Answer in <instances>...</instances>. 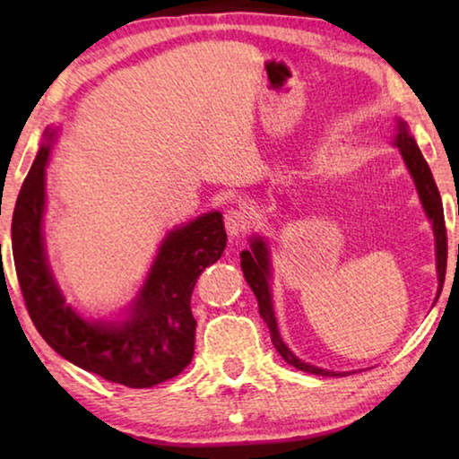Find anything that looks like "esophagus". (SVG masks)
<instances>
[{"instance_id": "esophagus-1", "label": "esophagus", "mask_w": 459, "mask_h": 459, "mask_svg": "<svg viewBox=\"0 0 459 459\" xmlns=\"http://www.w3.org/2000/svg\"><path fill=\"white\" fill-rule=\"evenodd\" d=\"M224 229H227L230 237L243 235L247 229H251V214L245 208H230L224 214Z\"/></svg>"}]
</instances>
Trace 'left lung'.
<instances>
[{"mask_svg":"<svg viewBox=\"0 0 459 459\" xmlns=\"http://www.w3.org/2000/svg\"><path fill=\"white\" fill-rule=\"evenodd\" d=\"M394 145L399 147L403 155V161L409 169L411 178H413L415 188L419 194V200H421L423 211L427 219L431 222L433 237H435V265H437V295H435V301L439 299V293L444 290L446 281V267H447V235H446V221H444V204H441V196L437 186H435L433 174L427 161L423 158L421 150L415 142V137L411 135L409 126L403 119H397V134H394ZM240 267H243V273L247 283L251 285L255 298L259 301V314L263 320H265L267 328L271 332V342H273L275 351L281 354V359L291 364L298 370L309 372V375H320V377H346L348 372H333L328 368L314 367V364L304 362L298 359L281 338L277 328V317L273 309V298H271V253L265 240L261 237L251 238V248L248 251L240 253Z\"/></svg>","mask_w":459,"mask_h":459,"instance_id":"obj_1","label":"left lung"}]
</instances>
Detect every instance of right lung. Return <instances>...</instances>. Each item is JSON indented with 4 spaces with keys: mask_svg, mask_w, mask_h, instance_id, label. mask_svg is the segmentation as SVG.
Returning a JSON list of instances; mask_svg holds the SVG:
<instances>
[{
    "mask_svg": "<svg viewBox=\"0 0 459 459\" xmlns=\"http://www.w3.org/2000/svg\"><path fill=\"white\" fill-rule=\"evenodd\" d=\"M54 142L56 129L46 127L12 219L15 273L36 330L62 359L111 383L147 388L178 377L194 356V285L227 247L222 214L204 212L168 232L123 317L87 320L66 304L46 257V166Z\"/></svg>",
    "mask_w": 459,
    "mask_h": 459,
    "instance_id": "1",
    "label": "right lung"
}]
</instances>
